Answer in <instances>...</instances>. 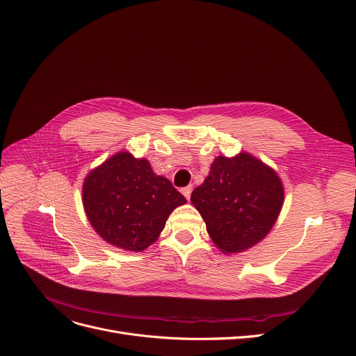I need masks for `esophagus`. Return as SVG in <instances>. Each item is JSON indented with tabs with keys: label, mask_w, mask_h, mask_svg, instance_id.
<instances>
[{
	"label": "esophagus",
	"mask_w": 356,
	"mask_h": 356,
	"mask_svg": "<svg viewBox=\"0 0 356 356\" xmlns=\"http://www.w3.org/2000/svg\"><path fill=\"white\" fill-rule=\"evenodd\" d=\"M191 193H193V186H185L184 189H182V194H184V197L189 201V198H191Z\"/></svg>",
	"instance_id": "1"
}]
</instances>
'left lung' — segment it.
Returning a JSON list of instances; mask_svg holds the SVG:
<instances>
[{
    "mask_svg": "<svg viewBox=\"0 0 356 356\" xmlns=\"http://www.w3.org/2000/svg\"><path fill=\"white\" fill-rule=\"evenodd\" d=\"M284 184L250 152L216 156L191 202L205 221L215 247L225 255L247 251L275 225L284 205Z\"/></svg>",
    "mask_w": 356,
    "mask_h": 356,
    "instance_id": "8db88e82",
    "label": "left lung"
}]
</instances>
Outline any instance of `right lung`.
<instances>
[{
	"mask_svg": "<svg viewBox=\"0 0 356 356\" xmlns=\"http://www.w3.org/2000/svg\"><path fill=\"white\" fill-rule=\"evenodd\" d=\"M186 200L148 159L120 151L91 170L83 205L95 232L113 247L141 252L162 232L170 213Z\"/></svg>",
	"mask_w": 356,
	"mask_h": 356,
	"instance_id": "obj_1",
	"label": "right lung"
}]
</instances>
